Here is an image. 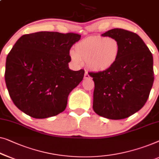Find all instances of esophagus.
Returning <instances> with one entry per match:
<instances>
[{
  "instance_id": "esophagus-1",
  "label": "esophagus",
  "mask_w": 159,
  "mask_h": 159,
  "mask_svg": "<svg viewBox=\"0 0 159 159\" xmlns=\"http://www.w3.org/2000/svg\"><path fill=\"white\" fill-rule=\"evenodd\" d=\"M89 78H90V76L89 75L88 72H85L84 75V79H89Z\"/></svg>"
}]
</instances>
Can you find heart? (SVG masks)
<instances>
[{
	"label": "heart",
	"mask_w": 159,
	"mask_h": 159,
	"mask_svg": "<svg viewBox=\"0 0 159 159\" xmlns=\"http://www.w3.org/2000/svg\"><path fill=\"white\" fill-rule=\"evenodd\" d=\"M120 44L114 37L95 36L80 41L71 50L70 57L76 65L86 61L87 66L94 72H106L118 61Z\"/></svg>",
	"instance_id": "heart-1"
}]
</instances>
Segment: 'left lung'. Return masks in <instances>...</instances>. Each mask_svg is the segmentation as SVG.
Segmentation results:
<instances>
[{"instance_id":"8db88e82","label":"left lung","mask_w":159,"mask_h":159,"mask_svg":"<svg viewBox=\"0 0 159 159\" xmlns=\"http://www.w3.org/2000/svg\"><path fill=\"white\" fill-rule=\"evenodd\" d=\"M102 36L116 38L120 53L110 70L89 73L95 82L93 110L108 119H124L141 110L148 100L154 80L153 56L135 33L114 29Z\"/></svg>"}]
</instances>
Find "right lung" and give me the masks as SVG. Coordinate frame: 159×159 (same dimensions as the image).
<instances>
[{"mask_svg": "<svg viewBox=\"0 0 159 159\" xmlns=\"http://www.w3.org/2000/svg\"><path fill=\"white\" fill-rule=\"evenodd\" d=\"M81 38L74 33L40 31L18 39L6 58L5 80L18 109L34 118L63 112L84 70L69 68L70 50Z\"/></svg>", "mask_w": 159, "mask_h": 159, "instance_id": "add662e5", "label": "right lung"}]
</instances>
